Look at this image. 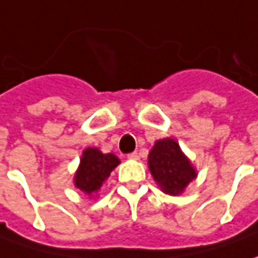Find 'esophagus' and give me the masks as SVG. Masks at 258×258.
I'll return each mask as SVG.
<instances>
[{
    "label": "esophagus",
    "instance_id": "obj_1",
    "mask_svg": "<svg viewBox=\"0 0 258 258\" xmlns=\"http://www.w3.org/2000/svg\"><path fill=\"white\" fill-rule=\"evenodd\" d=\"M127 158H129V159H138V158H139V155H138V152H132V154L127 155Z\"/></svg>",
    "mask_w": 258,
    "mask_h": 258
}]
</instances>
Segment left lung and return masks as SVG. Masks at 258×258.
Instances as JSON below:
<instances>
[{
  "label": "left lung",
  "mask_w": 258,
  "mask_h": 258,
  "mask_svg": "<svg viewBox=\"0 0 258 258\" xmlns=\"http://www.w3.org/2000/svg\"><path fill=\"white\" fill-rule=\"evenodd\" d=\"M148 165L156 183L165 194L179 195L197 178V171L171 138L156 141L148 156Z\"/></svg>",
  "instance_id": "left-lung-1"
}]
</instances>
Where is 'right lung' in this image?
Returning a JSON list of instances; mask_svg holds the SVG:
<instances>
[{
	"label": "right lung",
	"mask_w": 258,
	"mask_h": 258,
	"mask_svg": "<svg viewBox=\"0 0 258 258\" xmlns=\"http://www.w3.org/2000/svg\"><path fill=\"white\" fill-rule=\"evenodd\" d=\"M119 164L120 161L116 155L102 154L97 148H86L76 171V188L87 195L97 192Z\"/></svg>",
	"instance_id": "obj_1"
}]
</instances>
